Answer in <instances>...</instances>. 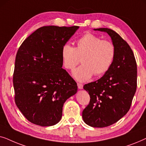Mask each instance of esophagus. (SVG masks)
<instances>
[{
  "label": "esophagus",
  "instance_id": "1",
  "mask_svg": "<svg viewBox=\"0 0 146 146\" xmlns=\"http://www.w3.org/2000/svg\"><path fill=\"white\" fill-rule=\"evenodd\" d=\"M77 85H78V87L79 89H82L83 88V84H82L78 83Z\"/></svg>",
  "mask_w": 146,
  "mask_h": 146
}]
</instances>
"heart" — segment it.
<instances>
[{
	"instance_id": "obj_1",
	"label": "heart",
	"mask_w": 146,
	"mask_h": 146,
	"mask_svg": "<svg viewBox=\"0 0 146 146\" xmlns=\"http://www.w3.org/2000/svg\"><path fill=\"white\" fill-rule=\"evenodd\" d=\"M75 48L65 44L62 48L63 65L68 70H73L82 62L83 64L73 72L77 80L84 82L93 74L101 76L112 65L115 55V46L111 42L102 40L92 33H86L76 40Z\"/></svg>"
}]
</instances>
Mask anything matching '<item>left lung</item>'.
I'll return each mask as SVG.
<instances>
[{
	"label": "left lung",
	"instance_id": "8db88e82",
	"mask_svg": "<svg viewBox=\"0 0 146 146\" xmlns=\"http://www.w3.org/2000/svg\"><path fill=\"white\" fill-rule=\"evenodd\" d=\"M94 30L108 34L115 55L101 78L84 86L90 100L82 117L90 126L104 127L117 122L130 108L137 88V64L130 46L117 33L107 28Z\"/></svg>",
	"mask_w": 146,
	"mask_h": 146
}]
</instances>
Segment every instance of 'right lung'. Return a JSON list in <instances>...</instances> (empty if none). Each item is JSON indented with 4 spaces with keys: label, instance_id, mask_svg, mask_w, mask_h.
<instances>
[{
    "label": "right lung",
    "instance_id": "right-lung-1",
    "mask_svg": "<svg viewBox=\"0 0 146 146\" xmlns=\"http://www.w3.org/2000/svg\"><path fill=\"white\" fill-rule=\"evenodd\" d=\"M78 28L40 27L18 50L13 74L15 100L31 123L55 125L60 120L66 100L76 93V82L62 68L61 50Z\"/></svg>",
    "mask_w": 146,
    "mask_h": 146
}]
</instances>
